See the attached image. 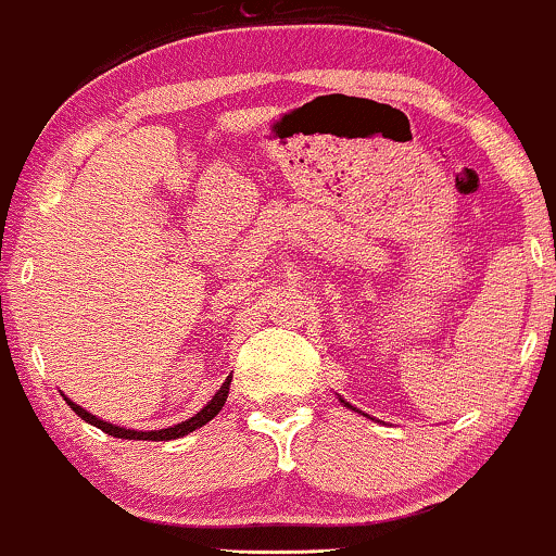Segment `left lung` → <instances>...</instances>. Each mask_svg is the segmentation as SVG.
Returning <instances> with one entry per match:
<instances>
[{
  "label": "left lung",
  "mask_w": 556,
  "mask_h": 556,
  "mask_svg": "<svg viewBox=\"0 0 556 556\" xmlns=\"http://www.w3.org/2000/svg\"><path fill=\"white\" fill-rule=\"evenodd\" d=\"M340 402H342V404H345V407H351V409H355V407H353V404H348L345 400H340Z\"/></svg>",
  "instance_id": "obj_1"
}]
</instances>
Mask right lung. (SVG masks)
<instances>
[{"label":"right lung","mask_w":556,"mask_h":556,"mask_svg":"<svg viewBox=\"0 0 556 556\" xmlns=\"http://www.w3.org/2000/svg\"><path fill=\"white\" fill-rule=\"evenodd\" d=\"M229 383H231V376L222 383V389H218V392L211 396V402L205 404L201 413L190 417V420L177 422V425H173V428H162V430H128V428H121V425L105 422V420H100V417H94L92 413H87V409H81L79 404H74L72 400H68V396H64V400H66L68 407H72L74 413L81 417V420L94 425V428H100L102 433H108L113 438H126V441H175V438L193 433V430L203 428V425L208 420H214V417L218 415V409L224 407L226 396H229Z\"/></svg>","instance_id":"obj_1"}]
</instances>
